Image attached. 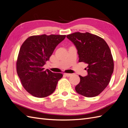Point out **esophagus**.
Instances as JSON below:
<instances>
[{
	"mask_svg": "<svg viewBox=\"0 0 128 128\" xmlns=\"http://www.w3.org/2000/svg\"><path fill=\"white\" fill-rule=\"evenodd\" d=\"M64 75L66 76H67V77H69V76H72V74H68V73H64Z\"/></svg>",
	"mask_w": 128,
	"mask_h": 128,
	"instance_id": "obj_1",
	"label": "esophagus"
}]
</instances>
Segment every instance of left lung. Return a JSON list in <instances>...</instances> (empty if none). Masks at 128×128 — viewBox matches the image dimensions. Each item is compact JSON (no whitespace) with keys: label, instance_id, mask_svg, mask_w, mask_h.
I'll return each mask as SVG.
<instances>
[{"label":"left lung","instance_id":"8db88e82","mask_svg":"<svg viewBox=\"0 0 128 128\" xmlns=\"http://www.w3.org/2000/svg\"><path fill=\"white\" fill-rule=\"evenodd\" d=\"M77 50L80 62L88 64V75L79 76L80 82L75 87L78 94L94 97L109 84L114 70L110 50L102 38L89 32H76L67 36Z\"/></svg>","mask_w":128,"mask_h":128}]
</instances>
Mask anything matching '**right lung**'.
<instances>
[{
    "label": "right lung",
    "mask_w": 128,
    "mask_h": 128,
    "mask_svg": "<svg viewBox=\"0 0 128 128\" xmlns=\"http://www.w3.org/2000/svg\"><path fill=\"white\" fill-rule=\"evenodd\" d=\"M66 35L46 34L28 37L21 45L16 61V71L22 86L30 94L46 97L55 91L62 74L44 70V65Z\"/></svg>",
    "instance_id": "1"
}]
</instances>
